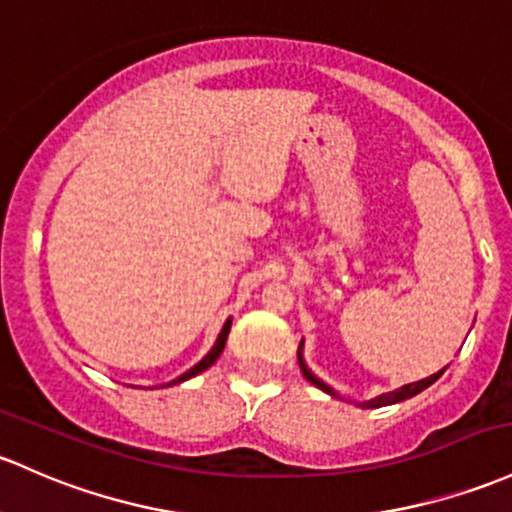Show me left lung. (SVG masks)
Returning <instances> with one entry per match:
<instances>
[{
	"label": "left lung",
	"mask_w": 512,
	"mask_h": 512,
	"mask_svg": "<svg viewBox=\"0 0 512 512\" xmlns=\"http://www.w3.org/2000/svg\"><path fill=\"white\" fill-rule=\"evenodd\" d=\"M299 365H301V373H304V378L309 380V383H314L316 387H321V390L331 392V395H333L331 387L321 383V380L316 378V375H311V370L306 368V365H304V360H301V346H299ZM441 373H444V370H439V373L429 375V378H424V380H417V383H410V385L400 387V390H395V392H387V395L375 397V400L365 402V407H385V405H395V402H402V400H407V397H414V395H417V392L427 390V387L432 385L434 380H439V378H441Z\"/></svg>",
	"instance_id": "8db88e82"
}]
</instances>
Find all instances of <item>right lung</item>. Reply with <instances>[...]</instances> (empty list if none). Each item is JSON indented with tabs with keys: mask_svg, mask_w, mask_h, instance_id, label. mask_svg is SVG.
I'll return each mask as SVG.
<instances>
[{
	"mask_svg": "<svg viewBox=\"0 0 512 512\" xmlns=\"http://www.w3.org/2000/svg\"><path fill=\"white\" fill-rule=\"evenodd\" d=\"M228 333H230V319L225 321V326H223V331H220V336H218V341H215V346L211 348V353L206 355V358L201 360V363L198 365H193L191 370H188V373H184V375H179V378L174 380V383H184V380H188V378H193V375H198V373H203V370L206 368H211V365L215 363V360L220 358V353H223V348H225V341H228Z\"/></svg>",
	"mask_w": 512,
	"mask_h": 512,
	"instance_id": "1",
	"label": "right lung"
}]
</instances>
